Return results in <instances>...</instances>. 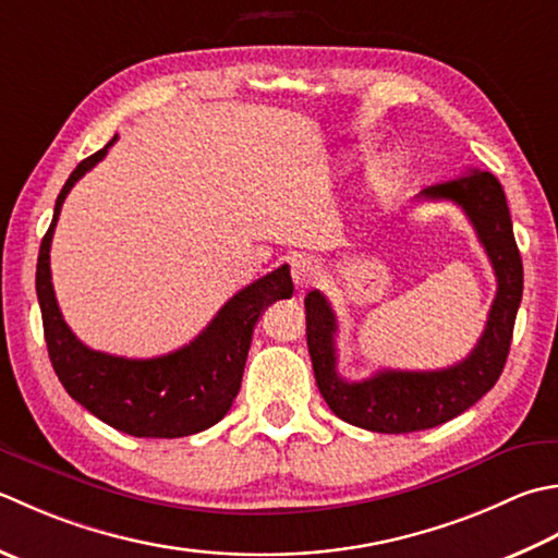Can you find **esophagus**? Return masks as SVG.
Masks as SVG:
<instances>
[{
  "mask_svg": "<svg viewBox=\"0 0 558 558\" xmlns=\"http://www.w3.org/2000/svg\"><path fill=\"white\" fill-rule=\"evenodd\" d=\"M319 278V264L310 256H300L292 260V280L298 288H310Z\"/></svg>",
  "mask_w": 558,
  "mask_h": 558,
  "instance_id": "34e87169",
  "label": "esophagus"
}]
</instances>
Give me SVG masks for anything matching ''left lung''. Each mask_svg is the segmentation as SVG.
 I'll list each match as a JSON object with an SVG mask.
<instances>
[{
	"label": "left lung",
	"mask_w": 558,
	"mask_h": 558,
	"mask_svg": "<svg viewBox=\"0 0 558 558\" xmlns=\"http://www.w3.org/2000/svg\"><path fill=\"white\" fill-rule=\"evenodd\" d=\"M418 198L452 201L462 207L486 248L498 288L486 329L462 363L430 373L379 369L363 381H348L338 375V324L329 300L319 290L304 298L316 387L338 418L373 433L397 435L435 428L474 407L504 373L522 300V258L512 234L504 185L494 173L472 169L464 177L428 185Z\"/></svg>",
	"instance_id": "1"
}]
</instances>
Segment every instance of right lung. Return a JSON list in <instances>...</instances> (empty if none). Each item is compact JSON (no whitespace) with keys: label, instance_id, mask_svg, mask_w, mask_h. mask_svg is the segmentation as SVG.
Listing matches in <instances>:
<instances>
[{"label":"right lung","instance_id":"obj_1","mask_svg":"<svg viewBox=\"0 0 558 558\" xmlns=\"http://www.w3.org/2000/svg\"><path fill=\"white\" fill-rule=\"evenodd\" d=\"M80 161L54 201L52 222L40 242L36 292L54 375L96 418L135 438H183L227 416L242 387L251 336L258 316L276 300L292 298L290 268L280 266L239 290L215 319L179 351L133 360L86 348L62 319L50 278V244L62 203L108 147Z\"/></svg>","mask_w":558,"mask_h":558}]
</instances>
